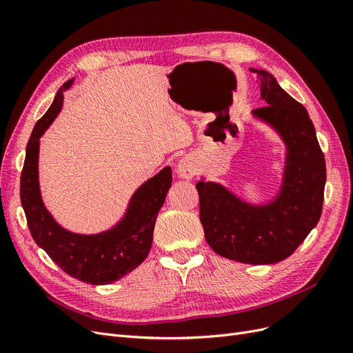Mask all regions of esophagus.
Returning a JSON list of instances; mask_svg holds the SVG:
<instances>
[{"label": "esophagus", "mask_w": 353, "mask_h": 353, "mask_svg": "<svg viewBox=\"0 0 353 353\" xmlns=\"http://www.w3.org/2000/svg\"><path fill=\"white\" fill-rule=\"evenodd\" d=\"M176 172H178V175L181 178L191 179L197 174V166H196V163L190 157H183L178 162Z\"/></svg>", "instance_id": "obj_1"}]
</instances>
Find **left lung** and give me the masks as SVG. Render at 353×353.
<instances>
[{
  "instance_id": "obj_1",
  "label": "left lung",
  "mask_w": 353,
  "mask_h": 353,
  "mask_svg": "<svg viewBox=\"0 0 353 353\" xmlns=\"http://www.w3.org/2000/svg\"><path fill=\"white\" fill-rule=\"evenodd\" d=\"M254 72L261 74V94L268 104L253 113L274 125L288 148L280 196L270 206L253 208L219 184L199 181L196 188L210 248L231 261L265 265L288 258L321 218L325 159L303 105L271 73Z\"/></svg>"
}]
</instances>
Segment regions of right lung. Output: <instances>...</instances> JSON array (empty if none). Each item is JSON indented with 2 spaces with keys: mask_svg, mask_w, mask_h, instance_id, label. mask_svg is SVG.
Segmentation results:
<instances>
[{
  "mask_svg": "<svg viewBox=\"0 0 353 353\" xmlns=\"http://www.w3.org/2000/svg\"><path fill=\"white\" fill-rule=\"evenodd\" d=\"M56 94L47 113L35 123L26 145V157L20 175V201L26 215L29 231L35 243L68 275L79 281L103 285L121 280L135 270L152 248L157 213L163 206L170 184V168L148 179L135 191L125 219L112 231L99 236H79L63 230L51 218L41 200L38 185L39 138L54 121L63 105V90Z\"/></svg>",
  "mask_w": 353,
  "mask_h": 353,
  "instance_id": "obj_1",
  "label": "right lung"
}]
</instances>
